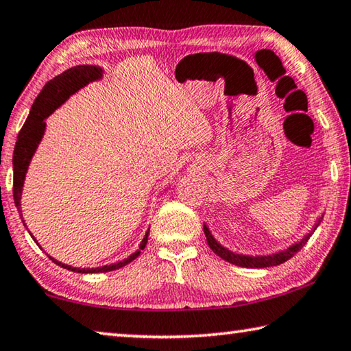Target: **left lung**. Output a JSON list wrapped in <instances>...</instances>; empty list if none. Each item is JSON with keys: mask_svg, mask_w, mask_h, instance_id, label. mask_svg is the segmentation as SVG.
I'll use <instances>...</instances> for the list:
<instances>
[{"mask_svg": "<svg viewBox=\"0 0 351 351\" xmlns=\"http://www.w3.org/2000/svg\"><path fill=\"white\" fill-rule=\"evenodd\" d=\"M322 219H324V214L316 219V222H315V225H313V228L308 232H306V234L302 239H300V241L291 243L290 247H287L285 250L276 251V253H271V254H261V256L234 253V251H231L226 247H223V245L219 243L216 241V237L211 234V231H210V228H208L206 223H204V232L206 236V242H208V245H210V248L219 257H222L223 261L232 263V265L243 267V268H268V267L280 265V263H284L288 259H291V257L296 254L298 251H300V248H302L306 242H308V239L311 237L313 232L316 231L319 223L322 222Z\"/></svg>", "mask_w": 351, "mask_h": 351, "instance_id": "obj_1", "label": "left lung"}]
</instances>
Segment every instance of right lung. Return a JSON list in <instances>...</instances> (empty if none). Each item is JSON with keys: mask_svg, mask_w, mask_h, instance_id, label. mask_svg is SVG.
<instances>
[{"mask_svg": "<svg viewBox=\"0 0 351 351\" xmlns=\"http://www.w3.org/2000/svg\"><path fill=\"white\" fill-rule=\"evenodd\" d=\"M103 67L100 66H94V64H82V66H75L71 67V69L64 71L63 73H60L55 78H52L51 82H47L45 88L38 94V97L35 98V101L30 108V112L27 115V120L24 123L20 134H18L16 138V145L14 149V200H15V206L18 213L21 210V193L24 188V180H26V174L29 169V165L32 162L34 154L36 152V147L41 143L43 135L46 132V119L52 112H55L61 104H63L67 98L71 95L75 94L80 89H83L84 86H88L92 82H98V80L103 78ZM21 220H23V214H21ZM24 223V220H23ZM26 226V223H24ZM29 231V230H27ZM32 236V232H29ZM147 236H149V228L145 232L143 239L138 245V250H135L132 254H129L126 259L109 263V265H103V267H97V268H77V267H71L66 265V263H61L57 259H53L52 256H49L53 263H57L58 267L69 269V271L73 273H108V271H114V269H119L121 267L128 265L129 262H132L134 259H137L140 256L141 250H145L146 243H147ZM32 239L36 242V239L32 236Z\"/></svg>", "mask_w": 351, "mask_h": 351, "instance_id": "1", "label": "right lung"}]
</instances>
